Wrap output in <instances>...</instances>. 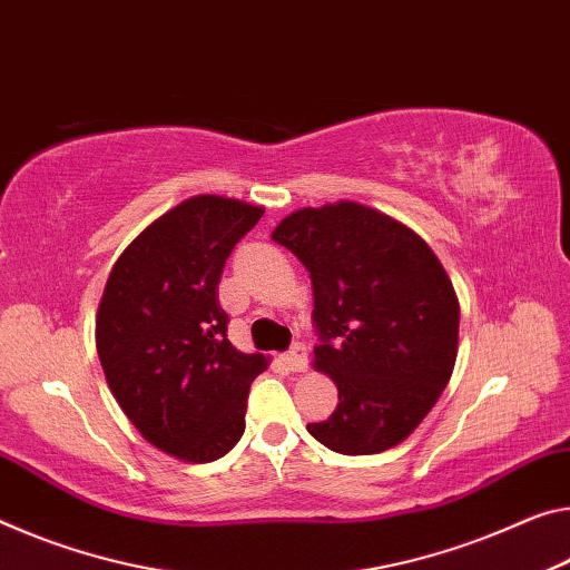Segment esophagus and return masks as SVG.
Instances as JSON below:
<instances>
[{"instance_id": "1", "label": "esophagus", "mask_w": 570, "mask_h": 570, "mask_svg": "<svg viewBox=\"0 0 570 570\" xmlns=\"http://www.w3.org/2000/svg\"><path fill=\"white\" fill-rule=\"evenodd\" d=\"M282 363L292 370V373H304L306 370V347L304 345H294L292 350L286 352L282 357Z\"/></svg>"}]
</instances>
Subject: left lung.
I'll use <instances>...</instances> for the list:
<instances>
[{
    "mask_svg": "<svg viewBox=\"0 0 570 570\" xmlns=\"http://www.w3.org/2000/svg\"><path fill=\"white\" fill-rule=\"evenodd\" d=\"M271 238L309 271L314 367L337 385V409L306 431L347 456L399 446L444 393L459 352V299L436 253L352 200L294 210Z\"/></svg>",
    "mask_w": 570,
    "mask_h": 570,
    "instance_id": "left-lung-1",
    "label": "left lung"
}]
</instances>
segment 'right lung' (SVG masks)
<instances>
[{"mask_svg": "<svg viewBox=\"0 0 570 570\" xmlns=\"http://www.w3.org/2000/svg\"><path fill=\"white\" fill-rule=\"evenodd\" d=\"M261 215L236 197H187L124 248L98 302L96 350L116 403L179 462H215L238 444L250 383L268 367L230 345L218 304L225 261Z\"/></svg>", "mask_w": 570, "mask_h": 570, "instance_id": "1", "label": "right lung"}]
</instances>
